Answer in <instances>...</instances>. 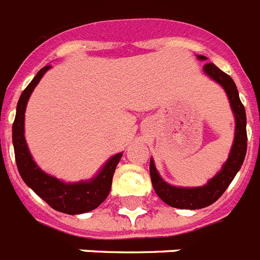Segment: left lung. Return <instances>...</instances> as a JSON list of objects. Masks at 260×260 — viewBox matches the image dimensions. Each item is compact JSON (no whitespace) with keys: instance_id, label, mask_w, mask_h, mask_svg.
I'll return each mask as SVG.
<instances>
[{"instance_id":"1","label":"left lung","mask_w":260,"mask_h":260,"mask_svg":"<svg viewBox=\"0 0 260 260\" xmlns=\"http://www.w3.org/2000/svg\"><path fill=\"white\" fill-rule=\"evenodd\" d=\"M198 58L203 61L207 60L204 56H198ZM203 71L214 81L220 84L229 96L230 105H231L233 113L235 116V137H234V144L231 147V152H230L227 161L223 164L218 174L211 180H208L206 185H202V187L184 188V187H175V185L168 184L167 181L160 178L155 163L151 157L149 174H151L153 189L164 203L175 207V208H181V210H199V208H204V207L215 203L234 180L235 175L238 174V171L243 164L247 152L246 111H244V105L242 104L239 99L235 82L227 73L220 71L212 62L204 65Z\"/></svg>"}]
</instances>
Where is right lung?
Wrapping results in <instances>:
<instances>
[{
	"instance_id": "add662e5",
	"label": "right lung",
	"mask_w": 260,
	"mask_h": 260,
	"mask_svg": "<svg viewBox=\"0 0 260 260\" xmlns=\"http://www.w3.org/2000/svg\"><path fill=\"white\" fill-rule=\"evenodd\" d=\"M48 69H50V65L44 67L36 75L35 79L31 80L30 84L21 93L18 104H17L16 119H14L13 132H12L17 168L27 187H30L53 210L69 215L84 214V212H89L97 208L107 199L111 191L112 178L123 153L120 152L112 156L101 168L100 172L88 181L64 183L40 170V167L35 163L26 145L24 136V121L27 100Z\"/></svg>"
}]
</instances>
